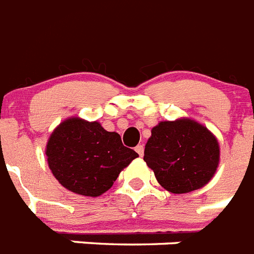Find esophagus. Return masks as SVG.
Returning a JSON list of instances; mask_svg holds the SVG:
<instances>
[{
    "label": "esophagus",
    "mask_w": 254,
    "mask_h": 254,
    "mask_svg": "<svg viewBox=\"0 0 254 254\" xmlns=\"http://www.w3.org/2000/svg\"><path fill=\"white\" fill-rule=\"evenodd\" d=\"M135 151L138 153L139 157H142V155H143V145H137V146H135Z\"/></svg>",
    "instance_id": "34e87169"
}]
</instances>
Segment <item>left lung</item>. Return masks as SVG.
<instances>
[{"instance_id":"obj_1","label":"left lung","mask_w":254,"mask_h":254,"mask_svg":"<svg viewBox=\"0 0 254 254\" xmlns=\"http://www.w3.org/2000/svg\"><path fill=\"white\" fill-rule=\"evenodd\" d=\"M220 149L216 137L190 119L162 121L151 129L143 161L163 189L186 193L201 189L216 173Z\"/></svg>"}]
</instances>
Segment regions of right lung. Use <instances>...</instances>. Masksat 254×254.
<instances>
[{
    "mask_svg": "<svg viewBox=\"0 0 254 254\" xmlns=\"http://www.w3.org/2000/svg\"><path fill=\"white\" fill-rule=\"evenodd\" d=\"M46 155L51 173L63 187L84 196H100L138 154L123 145L116 131L97 121L71 117L50 135Z\"/></svg>",
    "mask_w": 254,
    "mask_h": 254,
    "instance_id": "obj_1",
    "label": "right lung"
}]
</instances>
